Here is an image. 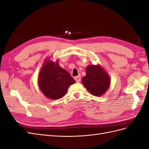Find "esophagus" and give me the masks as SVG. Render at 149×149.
<instances>
[{"label": "esophagus", "mask_w": 149, "mask_h": 149, "mask_svg": "<svg viewBox=\"0 0 149 149\" xmlns=\"http://www.w3.org/2000/svg\"><path fill=\"white\" fill-rule=\"evenodd\" d=\"M74 79L76 80V81L77 82V83L80 82V81H81V76H76V77H74Z\"/></svg>", "instance_id": "34e87169"}]
</instances>
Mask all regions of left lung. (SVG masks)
Instances as JSON below:
<instances>
[{
	"label": "left lung",
	"mask_w": 149,
	"mask_h": 149,
	"mask_svg": "<svg viewBox=\"0 0 149 149\" xmlns=\"http://www.w3.org/2000/svg\"><path fill=\"white\" fill-rule=\"evenodd\" d=\"M84 86L92 95L101 96L109 89L111 79L101 65H90L86 68V76L81 79Z\"/></svg>",
	"instance_id": "left-lung-1"
}]
</instances>
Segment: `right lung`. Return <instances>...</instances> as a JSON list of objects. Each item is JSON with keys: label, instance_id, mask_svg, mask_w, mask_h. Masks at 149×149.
<instances>
[{"label": "right lung", "instance_id": "1", "mask_svg": "<svg viewBox=\"0 0 149 149\" xmlns=\"http://www.w3.org/2000/svg\"><path fill=\"white\" fill-rule=\"evenodd\" d=\"M75 82L68 72L59 66L58 60L53 61L48 57L45 60L39 73L38 84L47 97L53 100L61 98Z\"/></svg>", "mask_w": 149, "mask_h": 149}]
</instances>
